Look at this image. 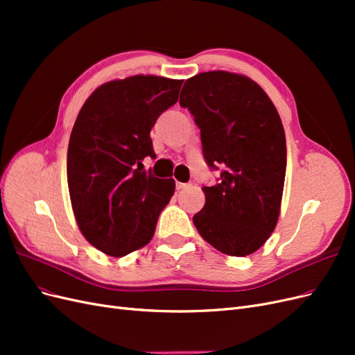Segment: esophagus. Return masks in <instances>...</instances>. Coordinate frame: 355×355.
Masks as SVG:
<instances>
[{"instance_id":"34e87169","label":"esophagus","mask_w":355,"mask_h":355,"mask_svg":"<svg viewBox=\"0 0 355 355\" xmlns=\"http://www.w3.org/2000/svg\"><path fill=\"white\" fill-rule=\"evenodd\" d=\"M191 185L189 184H180V182H178V184H176V188L178 189H187V188H189Z\"/></svg>"}]
</instances>
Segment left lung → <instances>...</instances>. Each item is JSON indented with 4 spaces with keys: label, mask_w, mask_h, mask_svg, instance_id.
Returning a JSON list of instances; mask_svg holds the SVG:
<instances>
[{
    "label": "left lung",
    "mask_w": 355,
    "mask_h": 355,
    "mask_svg": "<svg viewBox=\"0 0 355 355\" xmlns=\"http://www.w3.org/2000/svg\"><path fill=\"white\" fill-rule=\"evenodd\" d=\"M179 103L194 115L206 163L222 168L216 185L202 187L206 204L192 218L196 228L225 254H250L270 239L280 214L287 159L282 118L259 84L227 71L188 78Z\"/></svg>",
    "instance_id": "1"
}]
</instances>
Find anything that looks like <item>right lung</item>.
I'll list each match as a JSON object with an SVG mask.
<instances>
[{
  "mask_svg": "<svg viewBox=\"0 0 355 355\" xmlns=\"http://www.w3.org/2000/svg\"><path fill=\"white\" fill-rule=\"evenodd\" d=\"M182 80L135 75L102 84L85 101L69 137L67 171L72 210L96 249L121 257L151 241L173 179L145 171L155 158L151 128L178 102Z\"/></svg>",
  "mask_w": 355,
  "mask_h": 355,
  "instance_id": "1",
  "label": "right lung"
}]
</instances>
